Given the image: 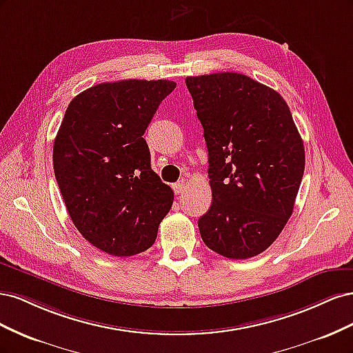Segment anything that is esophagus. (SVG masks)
I'll list each match as a JSON object with an SVG mask.
<instances>
[{
    "label": "esophagus",
    "instance_id": "1",
    "mask_svg": "<svg viewBox=\"0 0 353 353\" xmlns=\"http://www.w3.org/2000/svg\"><path fill=\"white\" fill-rule=\"evenodd\" d=\"M185 185H187V184L184 183L183 179L178 181L176 184H174V185H172V188H174V191H175V194H181V193H183V191L185 190Z\"/></svg>",
    "mask_w": 353,
    "mask_h": 353
}]
</instances>
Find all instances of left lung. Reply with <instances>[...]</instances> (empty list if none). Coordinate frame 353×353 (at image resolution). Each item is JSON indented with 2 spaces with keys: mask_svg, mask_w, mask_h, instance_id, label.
<instances>
[{
  "mask_svg": "<svg viewBox=\"0 0 353 353\" xmlns=\"http://www.w3.org/2000/svg\"><path fill=\"white\" fill-rule=\"evenodd\" d=\"M209 152L212 206L201 240L228 259L262 253L292 216L305 147L281 95L245 74L188 77Z\"/></svg>",
  "mask_w": 353,
  "mask_h": 353,
  "instance_id": "8db88e82",
  "label": "left lung"
}]
</instances>
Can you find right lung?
Segmentation results:
<instances>
[{
	"label": "right lung",
	"instance_id": "right-lung-1",
	"mask_svg": "<svg viewBox=\"0 0 353 353\" xmlns=\"http://www.w3.org/2000/svg\"><path fill=\"white\" fill-rule=\"evenodd\" d=\"M174 81L125 79L82 91L68 105L52 165L74 227L112 256L152 248L174 191L152 169L143 138Z\"/></svg>",
	"mask_w": 353,
	"mask_h": 353
}]
</instances>
